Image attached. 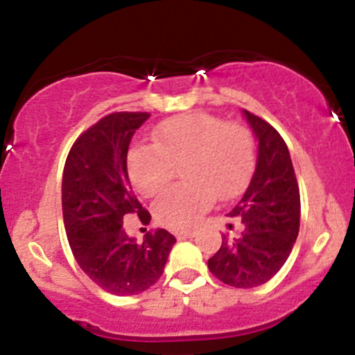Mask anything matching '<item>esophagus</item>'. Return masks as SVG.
<instances>
[{
  "mask_svg": "<svg viewBox=\"0 0 355 355\" xmlns=\"http://www.w3.org/2000/svg\"><path fill=\"white\" fill-rule=\"evenodd\" d=\"M175 235H177V239H191V237H194L196 232L194 230H180V232H175Z\"/></svg>",
  "mask_w": 355,
  "mask_h": 355,
  "instance_id": "esophagus-1",
  "label": "esophagus"
}]
</instances>
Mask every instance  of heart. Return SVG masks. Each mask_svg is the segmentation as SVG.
Returning <instances> with one entry per match:
<instances>
[{
    "instance_id": "1",
    "label": "heart",
    "mask_w": 355,
    "mask_h": 355,
    "mask_svg": "<svg viewBox=\"0 0 355 355\" xmlns=\"http://www.w3.org/2000/svg\"><path fill=\"white\" fill-rule=\"evenodd\" d=\"M175 168H184L185 182L156 204L155 216L168 228H191L218 198L244 192L256 168L252 130L213 114H182L156 128L153 144L135 146L128 155L132 184L148 199L166 192Z\"/></svg>"
}]
</instances>
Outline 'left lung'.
Here are the masks:
<instances>
[{
	"label": "left lung",
	"mask_w": 355,
	"mask_h": 355,
	"mask_svg": "<svg viewBox=\"0 0 355 355\" xmlns=\"http://www.w3.org/2000/svg\"><path fill=\"white\" fill-rule=\"evenodd\" d=\"M256 134L257 163L245 194L232 209L242 230L223 234L221 247L207 261L211 273L235 288L266 284L288 259L300 223V194L290 153L277 128L244 110ZM234 230V225H230Z\"/></svg>",
	"instance_id": "8db88e82"
}]
</instances>
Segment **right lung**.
Returning a JSON list of instances; mask_svg holds the SVG:
<instances>
[{
  "mask_svg": "<svg viewBox=\"0 0 355 355\" xmlns=\"http://www.w3.org/2000/svg\"><path fill=\"white\" fill-rule=\"evenodd\" d=\"M149 113L118 111L103 116L73 142L63 168V221L73 257L84 273L113 295H137L159 280L177 239L157 228L142 242L123 227L137 214H151L132 191L127 153L135 130Z\"/></svg>",
  "mask_w": 355,
  "mask_h": 355,
  "instance_id": "add662e5",
  "label": "right lung"
}]
</instances>
